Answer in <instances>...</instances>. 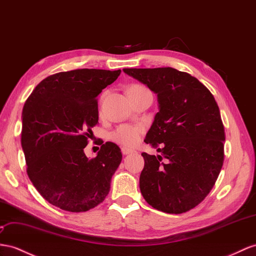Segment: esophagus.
I'll list each match as a JSON object with an SVG mask.
<instances>
[{
	"mask_svg": "<svg viewBox=\"0 0 256 256\" xmlns=\"http://www.w3.org/2000/svg\"><path fill=\"white\" fill-rule=\"evenodd\" d=\"M121 152H122V154H123L124 156H126V154H132V152H134V150L128 149V148H126V147H122V148H121Z\"/></svg>",
	"mask_w": 256,
	"mask_h": 256,
	"instance_id": "esophagus-1",
	"label": "esophagus"
}]
</instances>
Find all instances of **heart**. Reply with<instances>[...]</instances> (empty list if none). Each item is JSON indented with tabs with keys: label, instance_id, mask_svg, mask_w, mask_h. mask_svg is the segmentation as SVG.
<instances>
[{
	"label": "heart",
	"instance_id": "1",
	"mask_svg": "<svg viewBox=\"0 0 256 256\" xmlns=\"http://www.w3.org/2000/svg\"><path fill=\"white\" fill-rule=\"evenodd\" d=\"M138 90H147V88L142 85L134 84L130 85L128 90V93L130 92H138ZM144 133L142 126H133V124H122L118 126L112 133L110 134V138L114 142L120 144L122 146L134 147L140 140L142 134Z\"/></svg>",
	"mask_w": 256,
	"mask_h": 256
}]
</instances>
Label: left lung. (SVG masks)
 Masks as SVG:
<instances>
[{
	"instance_id": "left-lung-1",
	"label": "left lung",
	"mask_w": 256,
	"mask_h": 256,
	"mask_svg": "<svg viewBox=\"0 0 256 256\" xmlns=\"http://www.w3.org/2000/svg\"><path fill=\"white\" fill-rule=\"evenodd\" d=\"M123 71L158 96L159 112L145 142L160 154H142L140 192L159 211L187 212L211 192L222 166L225 132L218 104L187 72L171 67Z\"/></svg>"
}]
</instances>
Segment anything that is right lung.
I'll list each match as a JSON object with an SVG mask.
<instances>
[{
    "label": "right lung",
    "instance_id": "add662e5",
    "mask_svg": "<svg viewBox=\"0 0 256 256\" xmlns=\"http://www.w3.org/2000/svg\"><path fill=\"white\" fill-rule=\"evenodd\" d=\"M121 70L76 69L58 72L38 83L22 109V147L32 184L50 204L85 212L110 190L122 154L106 142L97 156L84 154L98 123L97 96Z\"/></svg>",
    "mask_w": 256,
    "mask_h": 256
}]
</instances>
